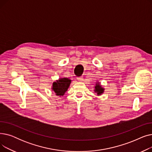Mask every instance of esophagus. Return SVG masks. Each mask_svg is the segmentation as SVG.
<instances>
[{
	"mask_svg": "<svg viewBox=\"0 0 152 152\" xmlns=\"http://www.w3.org/2000/svg\"><path fill=\"white\" fill-rule=\"evenodd\" d=\"M77 80H78L79 81H82L83 80V76H80V77H77Z\"/></svg>",
	"mask_w": 152,
	"mask_h": 152,
	"instance_id": "34e87169",
	"label": "esophagus"
}]
</instances>
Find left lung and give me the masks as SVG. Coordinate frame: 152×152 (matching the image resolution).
<instances>
[{"instance_id":"1","label":"left lung","mask_w":152,"mask_h":152,"mask_svg":"<svg viewBox=\"0 0 152 152\" xmlns=\"http://www.w3.org/2000/svg\"><path fill=\"white\" fill-rule=\"evenodd\" d=\"M94 91H95V92H97L98 95H100L102 94H103V92H104V89H103V87L101 86V85L99 83H97L95 86Z\"/></svg>"}]
</instances>
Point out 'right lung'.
Wrapping results in <instances>:
<instances>
[{"label": "right lung", "mask_w": 152, "mask_h": 152, "mask_svg": "<svg viewBox=\"0 0 152 152\" xmlns=\"http://www.w3.org/2000/svg\"><path fill=\"white\" fill-rule=\"evenodd\" d=\"M71 83V79L67 77L60 78L56 81V82H53L52 89L56 94V95L60 97L63 96L67 91Z\"/></svg>", "instance_id": "add662e5"}]
</instances>
